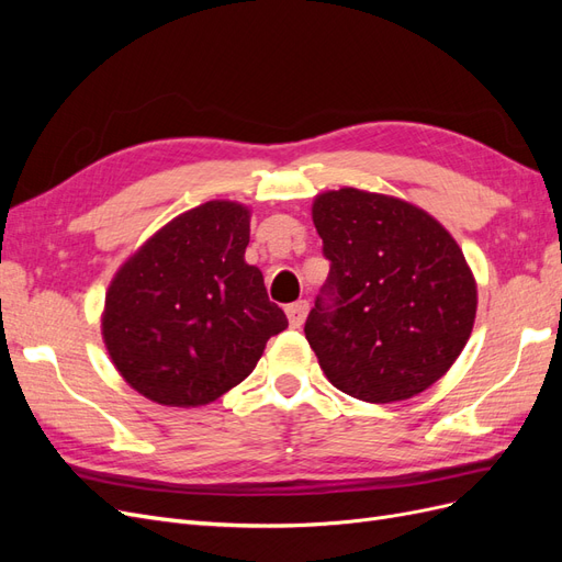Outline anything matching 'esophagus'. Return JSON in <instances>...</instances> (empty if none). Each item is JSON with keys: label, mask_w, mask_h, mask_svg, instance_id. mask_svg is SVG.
Instances as JSON below:
<instances>
[{"label": "esophagus", "mask_w": 562, "mask_h": 562, "mask_svg": "<svg viewBox=\"0 0 562 562\" xmlns=\"http://www.w3.org/2000/svg\"><path fill=\"white\" fill-rule=\"evenodd\" d=\"M307 312H310V302L307 300H300V302L288 304L285 316H288V323H291V328H302L304 318H307Z\"/></svg>", "instance_id": "1"}]
</instances>
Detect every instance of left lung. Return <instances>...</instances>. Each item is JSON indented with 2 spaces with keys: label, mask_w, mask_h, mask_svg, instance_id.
<instances>
[{
  "label": "left lung",
  "mask_w": 562,
  "mask_h": 562,
  "mask_svg": "<svg viewBox=\"0 0 562 562\" xmlns=\"http://www.w3.org/2000/svg\"><path fill=\"white\" fill-rule=\"evenodd\" d=\"M330 274L304 323L333 386L368 403L422 394L467 347L479 291L462 248L427 211L342 187L314 199Z\"/></svg>",
  "instance_id": "obj_1"
}]
</instances>
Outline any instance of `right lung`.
Here are the masks:
<instances>
[{"mask_svg":"<svg viewBox=\"0 0 562 562\" xmlns=\"http://www.w3.org/2000/svg\"><path fill=\"white\" fill-rule=\"evenodd\" d=\"M250 211L206 201L164 225L116 271L103 312L114 368L138 394L199 407L244 382L288 328L262 271L244 260Z\"/></svg>","mask_w":562,"mask_h":562,"instance_id":"right-lung-1","label":"right lung"}]
</instances>
